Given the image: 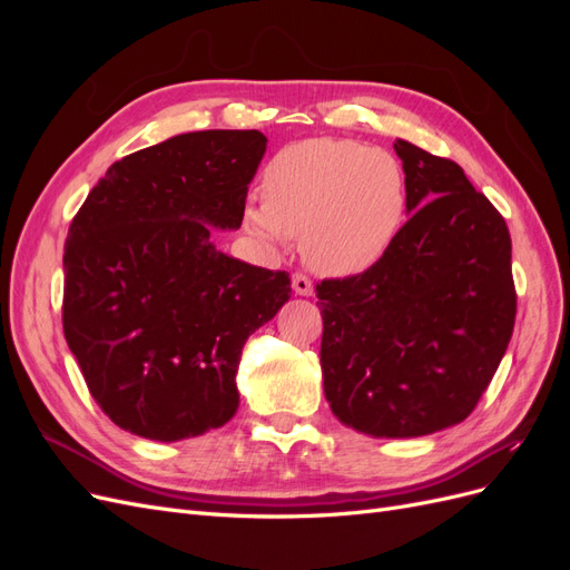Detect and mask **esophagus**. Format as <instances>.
Segmentation results:
<instances>
[{"label":"esophagus","instance_id":"34e87169","mask_svg":"<svg viewBox=\"0 0 570 570\" xmlns=\"http://www.w3.org/2000/svg\"><path fill=\"white\" fill-rule=\"evenodd\" d=\"M292 289H295L297 295H302V297H312V295H314V285H312V281H308L306 275H302V273H295V275H292Z\"/></svg>","mask_w":570,"mask_h":570}]
</instances>
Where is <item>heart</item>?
I'll return each instance as SVG.
<instances>
[{
    "instance_id": "1",
    "label": "heart",
    "mask_w": 570,
    "mask_h": 570,
    "mask_svg": "<svg viewBox=\"0 0 570 570\" xmlns=\"http://www.w3.org/2000/svg\"><path fill=\"white\" fill-rule=\"evenodd\" d=\"M409 218V185L392 154L314 137L283 147L264 170V199H249V235L283 245L302 235L304 262L325 275H356L392 249Z\"/></svg>"
}]
</instances>
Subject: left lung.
Here are the masks:
<instances>
[{
    "mask_svg": "<svg viewBox=\"0 0 570 570\" xmlns=\"http://www.w3.org/2000/svg\"><path fill=\"white\" fill-rule=\"evenodd\" d=\"M411 218L373 268L316 285L323 390L371 438H421L469 419L513 333L511 235L463 168L394 142Z\"/></svg>",
    "mask_w": 570,
    "mask_h": 570,
    "instance_id": "left-lung-1",
    "label": "left lung"
}]
</instances>
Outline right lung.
I'll list each match as a JSON object with an SVG mask.
<instances>
[{
  "instance_id": "1",
  "label": "right lung",
  "mask_w": 570,
  "mask_h": 570,
  "mask_svg": "<svg viewBox=\"0 0 570 570\" xmlns=\"http://www.w3.org/2000/svg\"><path fill=\"white\" fill-rule=\"evenodd\" d=\"M258 130H197L128 154L80 206L63 252V335L99 409L178 442L226 425L247 337L289 299V273L216 249L266 151Z\"/></svg>"
}]
</instances>
